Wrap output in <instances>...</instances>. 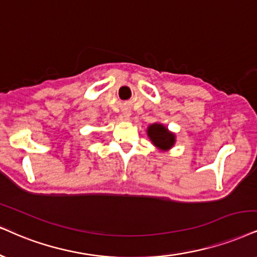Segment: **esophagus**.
I'll return each mask as SVG.
<instances>
[{
	"mask_svg": "<svg viewBox=\"0 0 257 257\" xmlns=\"http://www.w3.org/2000/svg\"><path fill=\"white\" fill-rule=\"evenodd\" d=\"M130 115H131L130 110H123V112H122V116L125 119H130Z\"/></svg>",
	"mask_w": 257,
	"mask_h": 257,
	"instance_id": "34e87169",
	"label": "esophagus"
}]
</instances>
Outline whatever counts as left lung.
<instances>
[{"label": "left lung", "instance_id": "obj_1", "mask_svg": "<svg viewBox=\"0 0 257 257\" xmlns=\"http://www.w3.org/2000/svg\"><path fill=\"white\" fill-rule=\"evenodd\" d=\"M148 137L153 142L155 147L167 151L175 144V135L168 130L162 123H153L148 127Z\"/></svg>", "mask_w": 257, "mask_h": 257}]
</instances>
